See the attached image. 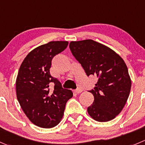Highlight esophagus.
Wrapping results in <instances>:
<instances>
[{
	"label": "esophagus",
	"instance_id": "34e87169",
	"mask_svg": "<svg viewBox=\"0 0 145 145\" xmlns=\"http://www.w3.org/2000/svg\"><path fill=\"white\" fill-rule=\"evenodd\" d=\"M74 92L77 94L81 93L82 92V89H81V88H77V89H76L75 91H74Z\"/></svg>",
	"mask_w": 145,
	"mask_h": 145
}]
</instances>
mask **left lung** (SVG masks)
Returning a JSON list of instances; mask_svg holds the SVG:
<instances>
[{"label":"left lung","mask_w":145,"mask_h":145,"mask_svg":"<svg viewBox=\"0 0 145 145\" xmlns=\"http://www.w3.org/2000/svg\"><path fill=\"white\" fill-rule=\"evenodd\" d=\"M69 48L87 76H97L94 101L87 109L98 122L114 119L124 108L130 95L131 79L124 60L110 48L93 40L72 41Z\"/></svg>","instance_id":"1"}]
</instances>
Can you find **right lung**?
Instances as JSON below:
<instances>
[{"instance_id": "obj_1", "label": "right lung", "mask_w": 145, "mask_h": 145, "mask_svg": "<svg viewBox=\"0 0 145 145\" xmlns=\"http://www.w3.org/2000/svg\"><path fill=\"white\" fill-rule=\"evenodd\" d=\"M67 41H52L36 47L21 64L16 78V95L22 110L35 125L43 128L55 127L61 121L65 105L73 96L64 89L50 69L53 57L64 51ZM54 82V90L49 91Z\"/></svg>"}]
</instances>
